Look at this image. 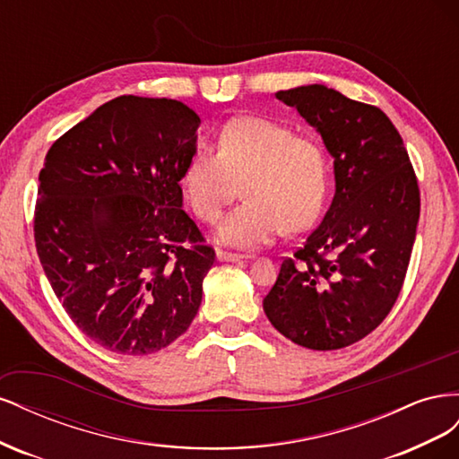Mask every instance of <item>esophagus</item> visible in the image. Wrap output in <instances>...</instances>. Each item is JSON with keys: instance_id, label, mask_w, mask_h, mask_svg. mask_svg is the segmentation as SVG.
Wrapping results in <instances>:
<instances>
[{"instance_id": "1", "label": "esophagus", "mask_w": 459, "mask_h": 459, "mask_svg": "<svg viewBox=\"0 0 459 459\" xmlns=\"http://www.w3.org/2000/svg\"><path fill=\"white\" fill-rule=\"evenodd\" d=\"M216 258H218L220 262H241L245 256L235 255V253H224V251H220V253L216 255Z\"/></svg>"}]
</instances>
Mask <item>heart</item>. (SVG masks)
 Wrapping results in <instances>:
<instances>
[{"label":"heart","instance_id":"heart-1","mask_svg":"<svg viewBox=\"0 0 459 459\" xmlns=\"http://www.w3.org/2000/svg\"><path fill=\"white\" fill-rule=\"evenodd\" d=\"M239 186L245 203L221 220L218 241L255 251L283 230L314 224L327 193L325 151L270 118H231L218 135V152H193L182 187L193 212L214 224Z\"/></svg>","mask_w":459,"mask_h":459}]
</instances>
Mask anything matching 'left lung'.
Returning a JSON list of instances; mask_svg holds the SVG:
<instances>
[{
    "mask_svg": "<svg viewBox=\"0 0 459 459\" xmlns=\"http://www.w3.org/2000/svg\"><path fill=\"white\" fill-rule=\"evenodd\" d=\"M275 97L322 135L335 195L295 258L283 260L262 307L295 344L344 349L369 335L400 295L418 231V179L381 108L322 84Z\"/></svg>",
    "mask_w": 459,
    "mask_h": 459,
    "instance_id": "1",
    "label": "left lung"
}]
</instances>
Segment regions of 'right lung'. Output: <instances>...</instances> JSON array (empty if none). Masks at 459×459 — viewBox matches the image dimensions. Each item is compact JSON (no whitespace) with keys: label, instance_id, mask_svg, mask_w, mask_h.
Segmentation results:
<instances>
[{"label":"right lung","instance_id":"add662e5","mask_svg":"<svg viewBox=\"0 0 459 459\" xmlns=\"http://www.w3.org/2000/svg\"><path fill=\"white\" fill-rule=\"evenodd\" d=\"M199 124L176 100L122 95L46 155L38 256L68 317L110 352L166 349L199 312L216 255L182 208L179 187Z\"/></svg>","mask_w":459,"mask_h":459}]
</instances>
